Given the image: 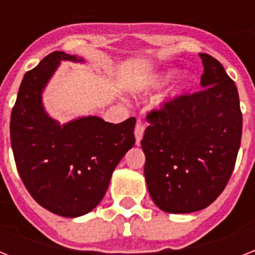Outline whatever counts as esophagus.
<instances>
[{
    "label": "esophagus",
    "instance_id": "obj_1",
    "mask_svg": "<svg viewBox=\"0 0 255 255\" xmlns=\"http://www.w3.org/2000/svg\"><path fill=\"white\" fill-rule=\"evenodd\" d=\"M143 135H144V126L141 123H137L135 127V139L137 145H139L141 139H143Z\"/></svg>",
    "mask_w": 255,
    "mask_h": 255
}]
</instances>
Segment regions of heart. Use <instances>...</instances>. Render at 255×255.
I'll return each mask as SVG.
<instances>
[{
	"instance_id": "heart-1",
	"label": "heart",
	"mask_w": 255,
	"mask_h": 255,
	"mask_svg": "<svg viewBox=\"0 0 255 255\" xmlns=\"http://www.w3.org/2000/svg\"><path fill=\"white\" fill-rule=\"evenodd\" d=\"M176 74V70H168V71H165V73H161L159 74V75H156L153 79L151 81V86H153V87H159V86H163L164 83H167L168 81H170L172 78H173V75ZM192 85V78L190 77H184L180 81V85H178V87L176 88V91H173V94H172V98H174V96L180 95L184 90H186V88L189 87V86Z\"/></svg>"
}]
</instances>
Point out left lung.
I'll return each mask as SVG.
<instances>
[{
	"mask_svg": "<svg viewBox=\"0 0 255 255\" xmlns=\"http://www.w3.org/2000/svg\"><path fill=\"white\" fill-rule=\"evenodd\" d=\"M200 57L201 91L149 112L141 140L148 192L167 213L209 206L225 189L241 145L237 87L217 59Z\"/></svg>",
	"mask_w": 255,
	"mask_h": 255,
	"instance_id": "1",
	"label": "left lung"
}]
</instances>
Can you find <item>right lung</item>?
Returning a JSON list of instances; mask_svg holds the SVG:
<instances>
[{
  "label": "right lung",
  "mask_w": 255,
  "mask_h": 255,
  "mask_svg": "<svg viewBox=\"0 0 255 255\" xmlns=\"http://www.w3.org/2000/svg\"><path fill=\"white\" fill-rule=\"evenodd\" d=\"M62 61L85 62L54 51L25 74L10 118V141L18 173L31 197L62 217L98 206L112 172L135 144V118L112 124L82 116L61 124L46 112L42 94Z\"/></svg>",
  "instance_id": "right-lung-1"
}]
</instances>
